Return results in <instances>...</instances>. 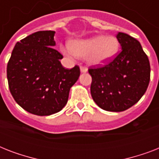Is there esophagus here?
<instances>
[{
    "label": "esophagus",
    "instance_id": "esophagus-1",
    "mask_svg": "<svg viewBox=\"0 0 159 159\" xmlns=\"http://www.w3.org/2000/svg\"><path fill=\"white\" fill-rule=\"evenodd\" d=\"M80 70L82 72H87V67H85V66H81L80 67Z\"/></svg>",
    "mask_w": 159,
    "mask_h": 159
}]
</instances>
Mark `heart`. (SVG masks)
Listing matches in <instances>:
<instances>
[{"instance_id":"heart-1","label":"heart","mask_w":159,"mask_h":159,"mask_svg":"<svg viewBox=\"0 0 159 159\" xmlns=\"http://www.w3.org/2000/svg\"><path fill=\"white\" fill-rule=\"evenodd\" d=\"M120 48V43L112 35H97L92 38L74 40L70 45L62 46L61 50L67 56L87 57L92 64H105L116 57Z\"/></svg>"}]
</instances>
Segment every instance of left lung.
<instances>
[{"mask_svg": "<svg viewBox=\"0 0 159 159\" xmlns=\"http://www.w3.org/2000/svg\"><path fill=\"white\" fill-rule=\"evenodd\" d=\"M116 38L122 50L102 67H90L92 99L107 111H124L136 104L150 81V64L140 43L127 34Z\"/></svg>", "mask_w": 159, "mask_h": 159, "instance_id": "8db88e82", "label": "left lung"}]
</instances>
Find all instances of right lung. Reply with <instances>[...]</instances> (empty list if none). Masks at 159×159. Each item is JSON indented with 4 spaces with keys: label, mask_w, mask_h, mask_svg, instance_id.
<instances>
[{
    "label": "right lung",
    "mask_w": 159,
    "mask_h": 159,
    "mask_svg": "<svg viewBox=\"0 0 159 159\" xmlns=\"http://www.w3.org/2000/svg\"><path fill=\"white\" fill-rule=\"evenodd\" d=\"M55 32L38 31L17 42L7 64L9 89L16 103L36 116H50L67 104L79 66L62 67V55L53 48Z\"/></svg>",
    "instance_id": "add662e5"
}]
</instances>
